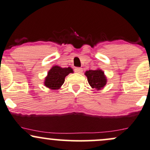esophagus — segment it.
I'll list each match as a JSON object with an SVG mask.
<instances>
[{
    "label": "esophagus",
    "instance_id": "1",
    "mask_svg": "<svg viewBox=\"0 0 150 150\" xmlns=\"http://www.w3.org/2000/svg\"><path fill=\"white\" fill-rule=\"evenodd\" d=\"M82 71H83V70H82L81 68H75V72L77 73H82Z\"/></svg>",
    "mask_w": 150,
    "mask_h": 150
}]
</instances>
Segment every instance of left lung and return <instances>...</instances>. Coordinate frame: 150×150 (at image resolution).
<instances>
[{"instance_id": "left-lung-1", "label": "left lung", "mask_w": 150, "mask_h": 150, "mask_svg": "<svg viewBox=\"0 0 150 150\" xmlns=\"http://www.w3.org/2000/svg\"><path fill=\"white\" fill-rule=\"evenodd\" d=\"M85 75L87 76V81L92 88L100 90L106 85L107 79L102 70H89L85 72Z\"/></svg>"}]
</instances>
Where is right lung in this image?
<instances>
[{
  "instance_id": "add662e5",
  "label": "right lung",
  "mask_w": 150,
  "mask_h": 150,
  "mask_svg": "<svg viewBox=\"0 0 150 150\" xmlns=\"http://www.w3.org/2000/svg\"><path fill=\"white\" fill-rule=\"evenodd\" d=\"M73 73V70L70 67L61 68L58 65H53L48 72L44 85L52 90H56L61 88L63 85L65 77Z\"/></svg>"
}]
</instances>
